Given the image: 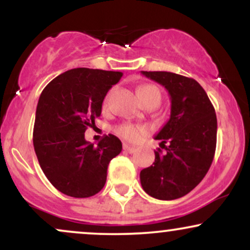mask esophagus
Returning <instances> with one entry per match:
<instances>
[{
	"label": "esophagus",
	"instance_id": "34e87169",
	"mask_svg": "<svg viewBox=\"0 0 250 250\" xmlns=\"http://www.w3.org/2000/svg\"><path fill=\"white\" fill-rule=\"evenodd\" d=\"M123 150L127 151L129 154H133L136 150V148L133 147V146H129V145H123Z\"/></svg>",
	"mask_w": 250,
	"mask_h": 250
}]
</instances>
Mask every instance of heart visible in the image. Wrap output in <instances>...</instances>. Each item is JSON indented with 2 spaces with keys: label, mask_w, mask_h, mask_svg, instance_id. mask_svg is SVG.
<instances>
[{
  "label": "heart",
  "mask_w": 250,
  "mask_h": 250,
  "mask_svg": "<svg viewBox=\"0 0 250 250\" xmlns=\"http://www.w3.org/2000/svg\"><path fill=\"white\" fill-rule=\"evenodd\" d=\"M137 94H139L140 100H141L143 105L150 102H155L156 104H159L160 101H161L160 90L153 84L141 85V87L137 89ZM105 103H107V100H105ZM143 131H145V129L142 127L131 125V123H122L119 127H116V134L121 136L122 139L127 140V141H135V140H137Z\"/></svg>",
  "instance_id": "1"
}]
</instances>
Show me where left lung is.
I'll return each mask as SVG.
<instances>
[{"mask_svg": "<svg viewBox=\"0 0 250 250\" xmlns=\"http://www.w3.org/2000/svg\"><path fill=\"white\" fill-rule=\"evenodd\" d=\"M141 73L167 89L171 101L170 117L155 136L166 151L155 150L153 165L141 170L142 188L157 200L179 199L193 190L210 168L216 149V114L194 79L169 71Z\"/></svg>", "mask_w": 250, "mask_h": 250, "instance_id": "8db88e82", "label": "left lung"}]
</instances>
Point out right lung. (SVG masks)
<instances>
[{"mask_svg": "<svg viewBox=\"0 0 250 250\" xmlns=\"http://www.w3.org/2000/svg\"><path fill=\"white\" fill-rule=\"evenodd\" d=\"M121 71L76 68L61 74L40 95L33 143L41 169L51 185L71 197H90L104 187L111 159L122 143L109 134L94 146L84 133L101 115L108 90Z\"/></svg>", "mask_w": 250, "mask_h": 250, "instance_id": "1", "label": "right lung"}]
</instances>
